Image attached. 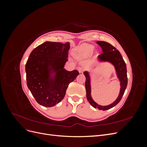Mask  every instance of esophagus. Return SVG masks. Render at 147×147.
I'll use <instances>...</instances> for the list:
<instances>
[{"mask_svg": "<svg viewBox=\"0 0 147 147\" xmlns=\"http://www.w3.org/2000/svg\"><path fill=\"white\" fill-rule=\"evenodd\" d=\"M78 70L79 73H82L83 72V68L80 67L78 68Z\"/></svg>", "mask_w": 147, "mask_h": 147, "instance_id": "obj_1", "label": "esophagus"}]
</instances>
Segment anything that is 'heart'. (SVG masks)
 <instances>
[{"instance_id": "obj_1", "label": "heart", "mask_w": 147, "mask_h": 147, "mask_svg": "<svg viewBox=\"0 0 147 147\" xmlns=\"http://www.w3.org/2000/svg\"><path fill=\"white\" fill-rule=\"evenodd\" d=\"M86 47H87V48L90 51H92V49H93V47H92V46H90V45H86Z\"/></svg>"}]
</instances>
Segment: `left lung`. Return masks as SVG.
I'll return each mask as SVG.
<instances>
[{
  "label": "left lung",
  "mask_w": 147,
  "mask_h": 147,
  "mask_svg": "<svg viewBox=\"0 0 147 147\" xmlns=\"http://www.w3.org/2000/svg\"><path fill=\"white\" fill-rule=\"evenodd\" d=\"M97 43L102 48V53L99 56V59L101 61H108L113 64L116 70L118 78L119 80L120 85V92L118 98L114 102L110 105L107 106H102L97 104L92 100L91 96V84H90V77L88 72H84V74L86 77L85 81V88L86 91L87 99L93 107L97 108L99 110H107L118 104L121 100L122 97L124 94V91L126 90L127 84V69L125 62L123 60V57L119 51L117 50L116 48L112 46L109 43L103 41H97Z\"/></svg>",
  "instance_id": "obj_1"
}]
</instances>
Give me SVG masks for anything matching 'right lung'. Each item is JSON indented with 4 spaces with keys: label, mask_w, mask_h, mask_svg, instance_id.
I'll return each instance as SVG.
<instances>
[{
    "label": "right lung",
    "mask_w": 147,
    "mask_h": 147,
    "mask_svg": "<svg viewBox=\"0 0 147 147\" xmlns=\"http://www.w3.org/2000/svg\"><path fill=\"white\" fill-rule=\"evenodd\" d=\"M69 49V42H46L30 54L26 64L27 85L40 105L50 107L58 104L79 74L77 70L64 69ZM51 73L55 74L53 78Z\"/></svg>",
    "instance_id": "add662e5"
}]
</instances>
